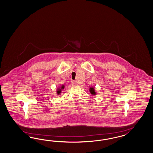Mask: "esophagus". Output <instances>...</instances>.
I'll return each instance as SVG.
<instances>
[{
    "label": "esophagus",
    "mask_w": 153,
    "mask_h": 153,
    "mask_svg": "<svg viewBox=\"0 0 153 153\" xmlns=\"http://www.w3.org/2000/svg\"><path fill=\"white\" fill-rule=\"evenodd\" d=\"M71 84H73V85H75V84H78V83L76 81L73 80V81H71Z\"/></svg>",
    "instance_id": "34e87169"
}]
</instances>
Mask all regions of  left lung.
I'll use <instances>...</instances> for the list:
<instances>
[{
	"label": "left lung",
	"instance_id": "8db88e82",
	"mask_svg": "<svg viewBox=\"0 0 153 153\" xmlns=\"http://www.w3.org/2000/svg\"><path fill=\"white\" fill-rule=\"evenodd\" d=\"M89 91L91 94H92V95H96V94H97V92L95 91L94 88L93 87H91L89 89Z\"/></svg>",
	"mask_w": 153,
	"mask_h": 153
}]
</instances>
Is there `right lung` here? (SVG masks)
I'll return each mask as SVG.
<instances>
[{"instance_id":"right-lung-1","label":"right lung","mask_w":153,"mask_h":153,"mask_svg":"<svg viewBox=\"0 0 153 153\" xmlns=\"http://www.w3.org/2000/svg\"><path fill=\"white\" fill-rule=\"evenodd\" d=\"M65 88V85H62L60 87H59L57 89H56V94L57 95H60L61 94L62 90Z\"/></svg>"}]
</instances>
